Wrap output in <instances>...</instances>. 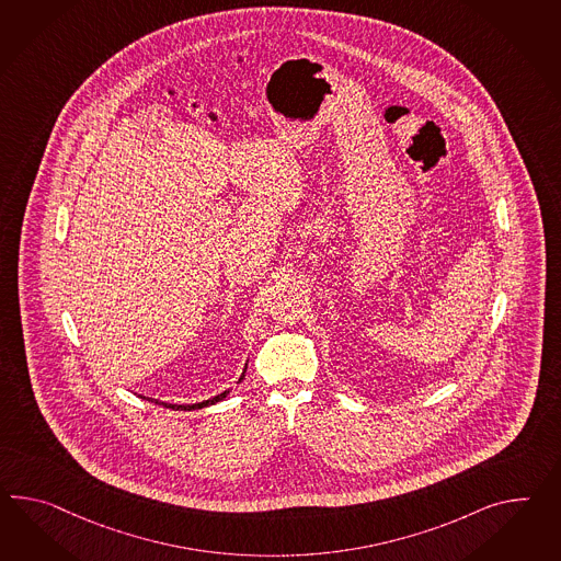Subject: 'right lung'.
I'll list each match as a JSON object with an SVG mask.
<instances>
[{"mask_svg": "<svg viewBox=\"0 0 561 561\" xmlns=\"http://www.w3.org/2000/svg\"><path fill=\"white\" fill-rule=\"evenodd\" d=\"M245 368H248V359H245L244 373L240 376V380H244ZM231 390H224V392H219L216 394L214 399H207V401L202 402H191V404H179V402H167L159 401V399H150V397H142L140 394V399H148V401L157 402V404H162V407H167V409H176V411H193V409H203V407H211V404H216V402L224 401L228 394H230Z\"/></svg>", "mask_w": 561, "mask_h": 561, "instance_id": "1", "label": "right lung"}]
</instances>
